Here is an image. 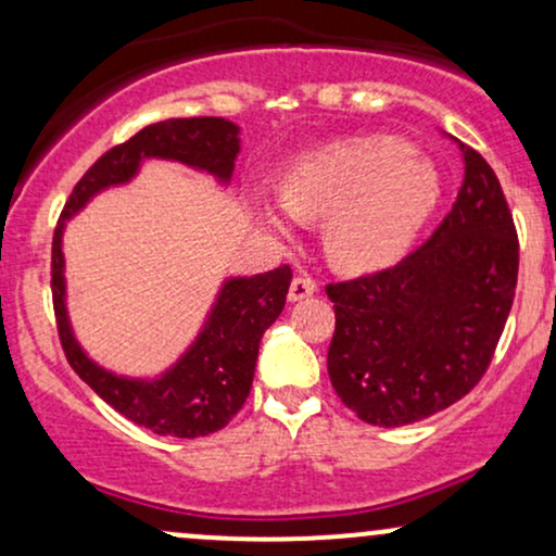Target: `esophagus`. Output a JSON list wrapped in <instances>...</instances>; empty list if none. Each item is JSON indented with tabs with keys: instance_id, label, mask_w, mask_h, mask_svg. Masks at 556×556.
<instances>
[{
	"instance_id": "1",
	"label": "esophagus",
	"mask_w": 556,
	"mask_h": 556,
	"mask_svg": "<svg viewBox=\"0 0 556 556\" xmlns=\"http://www.w3.org/2000/svg\"><path fill=\"white\" fill-rule=\"evenodd\" d=\"M316 292V282L308 277H295L290 282V292H287V298H290V303H300V300H308L314 298Z\"/></svg>"
}]
</instances>
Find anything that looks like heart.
Here are the masks:
<instances>
[{
  "mask_svg": "<svg viewBox=\"0 0 556 556\" xmlns=\"http://www.w3.org/2000/svg\"><path fill=\"white\" fill-rule=\"evenodd\" d=\"M442 172L397 138H363L314 151L287 169L282 195L253 198L271 232L321 222L329 264L344 274L394 266L413 248L442 201Z\"/></svg>",
  "mask_w": 556,
  "mask_h": 556,
  "instance_id": "b5f03b06",
  "label": "heart"
}]
</instances>
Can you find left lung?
<instances>
[{
	"label": "left lung",
	"instance_id": "1",
	"mask_svg": "<svg viewBox=\"0 0 556 556\" xmlns=\"http://www.w3.org/2000/svg\"><path fill=\"white\" fill-rule=\"evenodd\" d=\"M465 180L429 242L384 269L329 285L331 387L384 429L455 405L494 355L518 285V235L486 159L463 146Z\"/></svg>",
	"mask_w": 556,
	"mask_h": 556
}]
</instances>
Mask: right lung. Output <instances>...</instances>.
<instances>
[{"instance_id": "right-lung-1", "label": "right lung", "mask_w": 556, "mask_h": 556, "mask_svg": "<svg viewBox=\"0 0 556 556\" xmlns=\"http://www.w3.org/2000/svg\"><path fill=\"white\" fill-rule=\"evenodd\" d=\"M240 154V125L225 117L164 119L114 146L93 164L70 193L52 242V295L56 329L70 366L117 413L159 437L195 439L225 429L251 392L256 374L258 344L277 321L290 290V266L227 277L219 285L212 308L195 340L185 353L156 376H125L110 371L83 350L67 314L65 238L67 222L78 216L96 195L123 188L138 177L151 159L175 162L214 177L222 188L232 182Z\"/></svg>"}]
</instances>
